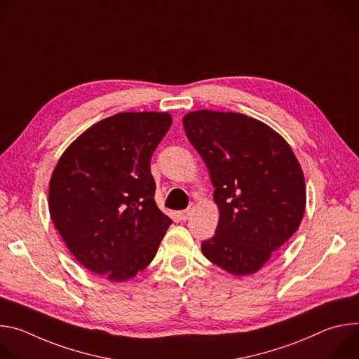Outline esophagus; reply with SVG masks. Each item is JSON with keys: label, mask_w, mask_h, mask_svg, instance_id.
I'll return each instance as SVG.
<instances>
[{"label": "esophagus", "mask_w": 359, "mask_h": 359, "mask_svg": "<svg viewBox=\"0 0 359 359\" xmlns=\"http://www.w3.org/2000/svg\"><path fill=\"white\" fill-rule=\"evenodd\" d=\"M194 208H196V206H194V203H190V204H189V208H187L186 210H183V212H180V213H179L180 219H182V220H187V219L193 215Z\"/></svg>", "instance_id": "1"}]
</instances>
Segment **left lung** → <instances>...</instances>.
<instances>
[{"label": "left lung", "instance_id": "1", "mask_svg": "<svg viewBox=\"0 0 359 359\" xmlns=\"http://www.w3.org/2000/svg\"><path fill=\"white\" fill-rule=\"evenodd\" d=\"M183 126L209 169L220 213L216 234L201 243L204 257L233 276L259 271L304 216L305 182L292 149L243 114L196 111Z\"/></svg>", "mask_w": 359, "mask_h": 359}]
</instances>
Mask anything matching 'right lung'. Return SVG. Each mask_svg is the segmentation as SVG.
<instances>
[{
  "label": "right lung",
  "instance_id": "add662e5",
  "mask_svg": "<svg viewBox=\"0 0 359 359\" xmlns=\"http://www.w3.org/2000/svg\"><path fill=\"white\" fill-rule=\"evenodd\" d=\"M172 125L166 112H122L85 130L49 182V215L89 271L126 281L155 259L172 224L155 201L153 151Z\"/></svg>",
  "mask_w": 359,
  "mask_h": 359
}]
</instances>
